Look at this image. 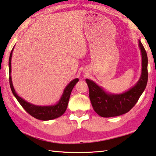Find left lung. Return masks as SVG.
<instances>
[{
  "instance_id": "1",
  "label": "left lung",
  "mask_w": 156,
  "mask_h": 156,
  "mask_svg": "<svg viewBox=\"0 0 156 156\" xmlns=\"http://www.w3.org/2000/svg\"><path fill=\"white\" fill-rule=\"evenodd\" d=\"M142 55V73L137 83L128 91L122 94H109L92 80L86 79L89 88V98L97 113L103 117L119 116L125 114L133 107L141 96L148 81V58L144 46L139 41Z\"/></svg>"
}]
</instances>
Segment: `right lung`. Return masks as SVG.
I'll use <instances>...</instances> for the list:
<instances>
[{
  "label": "right lung",
  "instance_id": "obj_1",
  "mask_svg": "<svg viewBox=\"0 0 156 156\" xmlns=\"http://www.w3.org/2000/svg\"><path fill=\"white\" fill-rule=\"evenodd\" d=\"M13 49L12 50L11 53H10L9 58V85L10 88L13 95L15 98H16L18 101L21 105V106L30 115L34 117V118L37 119H41V120L46 121V120H51V119L57 118L60 117L65 113L67 108L70 96L72 92L74 86L75 84L78 82L79 79L76 78L73 81H71L68 85L65 88L62 96L60 98L57 104L55 105L52 106H37L34 105L29 103V102L24 100L23 99L20 98L17 95V93L15 91L13 84L12 81V76H11V72H12V66H11V61H12V56Z\"/></svg>",
  "mask_w": 156,
  "mask_h": 156
}]
</instances>
